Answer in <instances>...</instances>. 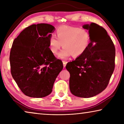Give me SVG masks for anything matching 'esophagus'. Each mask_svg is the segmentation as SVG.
I'll list each match as a JSON object with an SVG mask.
<instances>
[{
    "label": "esophagus",
    "instance_id": "obj_1",
    "mask_svg": "<svg viewBox=\"0 0 124 124\" xmlns=\"http://www.w3.org/2000/svg\"><path fill=\"white\" fill-rule=\"evenodd\" d=\"M62 62H63V67H65L66 66V64H67V62L64 61H63Z\"/></svg>",
    "mask_w": 124,
    "mask_h": 124
}]
</instances>
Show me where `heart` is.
Instances as JSON below:
<instances>
[{
    "label": "heart",
    "instance_id": "heart-1",
    "mask_svg": "<svg viewBox=\"0 0 124 124\" xmlns=\"http://www.w3.org/2000/svg\"><path fill=\"white\" fill-rule=\"evenodd\" d=\"M57 37L52 35L49 39V49L53 54H57L61 48L63 47L57 54L60 59L65 60L73 55L81 56L86 51L89 46V33L84 29L75 27L62 26L56 31Z\"/></svg>",
    "mask_w": 124,
    "mask_h": 124
}]
</instances>
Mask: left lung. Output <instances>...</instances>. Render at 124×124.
Returning <instances> with one entry per match:
<instances>
[{
	"label": "left lung",
	"mask_w": 124,
	"mask_h": 124,
	"mask_svg": "<svg viewBox=\"0 0 124 124\" xmlns=\"http://www.w3.org/2000/svg\"><path fill=\"white\" fill-rule=\"evenodd\" d=\"M89 31L90 43L84 53L66 68L70 73V89L73 95L90 98L106 89L115 68V49L106 30L95 23L83 26Z\"/></svg>",
	"instance_id": "8db88e82"
}]
</instances>
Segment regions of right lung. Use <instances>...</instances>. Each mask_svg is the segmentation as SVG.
<instances>
[{
    "instance_id": "right-lung-1",
    "label": "right lung",
    "mask_w": 124,
    "mask_h": 124,
    "mask_svg": "<svg viewBox=\"0 0 124 124\" xmlns=\"http://www.w3.org/2000/svg\"><path fill=\"white\" fill-rule=\"evenodd\" d=\"M54 30L49 24H32L22 31L12 43L11 75L22 92L29 97L50 95L63 67L49 49V39Z\"/></svg>"
}]
</instances>
